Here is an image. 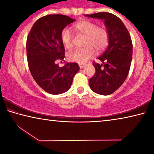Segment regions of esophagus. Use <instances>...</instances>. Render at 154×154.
<instances>
[{
    "instance_id": "1",
    "label": "esophagus",
    "mask_w": 154,
    "mask_h": 154,
    "mask_svg": "<svg viewBox=\"0 0 154 154\" xmlns=\"http://www.w3.org/2000/svg\"><path fill=\"white\" fill-rule=\"evenodd\" d=\"M79 66L80 69H82V68L84 67L85 64H83V63H79Z\"/></svg>"
}]
</instances>
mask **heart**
I'll return each mask as SVG.
<instances>
[{
  "label": "heart",
  "mask_w": 154,
  "mask_h": 154,
  "mask_svg": "<svg viewBox=\"0 0 154 154\" xmlns=\"http://www.w3.org/2000/svg\"><path fill=\"white\" fill-rule=\"evenodd\" d=\"M75 32L85 35L83 48L74 49L67 54V58L71 62L79 63L86 62L97 51H102L108 45L109 31L103 26H98L96 22L88 20H82L73 25ZM60 39L66 49L72 47V35L68 28H64L60 34Z\"/></svg>",
  "instance_id": "obj_1"
}]
</instances>
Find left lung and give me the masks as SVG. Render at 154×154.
Returning a JSON list of instances; mask_svg holds the SVG:
<instances>
[{
    "label": "left lung",
    "mask_w": 154,
    "mask_h": 154,
    "mask_svg": "<svg viewBox=\"0 0 154 154\" xmlns=\"http://www.w3.org/2000/svg\"><path fill=\"white\" fill-rule=\"evenodd\" d=\"M85 15L104 20L109 34L107 48L98 58L103 64L93 62L96 72L89 80L90 87L98 94H111L123 84L128 75L132 56L131 37L116 15L107 12Z\"/></svg>",
    "instance_id": "obj_1"
}]
</instances>
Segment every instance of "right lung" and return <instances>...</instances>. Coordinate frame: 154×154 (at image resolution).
<instances>
[{
	"mask_svg": "<svg viewBox=\"0 0 154 154\" xmlns=\"http://www.w3.org/2000/svg\"><path fill=\"white\" fill-rule=\"evenodd\" d=\"M75 20L64 15H45L36 21L28 35L26 53L30 73L36 83L51 94L66 92L79 70L77 63L66 62L63 67L57 64L65 57L62 30Z\"/></svg>",
	"mask_w": 154,
	"mask_h": 154,
	"instance_id": "obj_1",
	"label": "right lung"
}]
</instances>
